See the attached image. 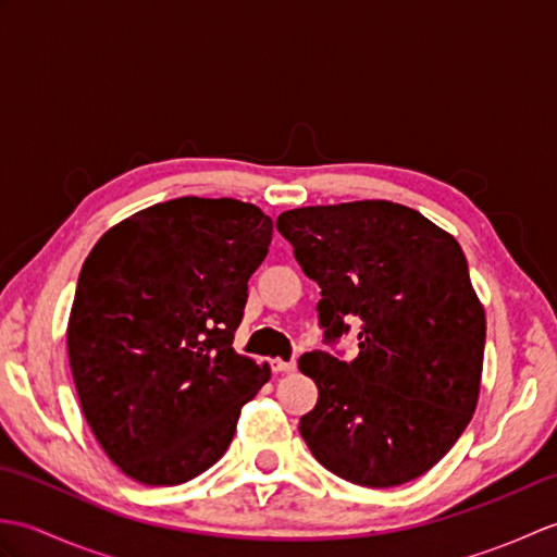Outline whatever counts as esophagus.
<instances>
[{
  "instance_id": "esophagus-1",
  "label": "esophagus",
  "mask_w": 557,
  "mask_h": 557,
  "mask_svg": "<svg viewBox=\"0 0 557 557\" xmlns=\"http://www.w3.org/2000/svg\"><path fill=\"white\" fill-rule=\"evenodd\" d=\"M270 366L275 373H292L294 369H297V363L294 361H282V359H272Z\"/></svg>"
}]
</instances>
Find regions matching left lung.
I'll return each instance as SVG.
<instances>
[{
    "mask_svg": "<svg viewBox=\"0 0 557 557\" xmlns=\"http://www.w3.org/2000/svg\"><path fill=\"white\" fill-rule=\"evenodd\" d=\"M277 230L321 287L325 342L359 323V354L309 351L318 385L299 431L313 457L366 488L425 474L476 409L486 313L453 234L389 200L287 210Z\"/></svg>",
    "mask_w": 557,
    "mask_h": 557,
    "instance_id": "left-lung-1",
    "label": "left lung"
}]
</instances>
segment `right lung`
<instances>
[{
    "label": "right lung",
    "instance_id": "1",
    "mask_svg": "<svg viewBox=\"0 0 557 557\" xmlns=\"http://www.w3.org/2000/svg\"><path fill=\"white\" fill-rule=\"evenodd\" d=\"M272 220L234 198L184 196L114 224L81 268L66 347L104 453L146 486H180L230 447L270 366L236 354L248 277Z\"/></svg>",
    "mask_w": 557,
    "mask_h": 557
}]
</instances>
